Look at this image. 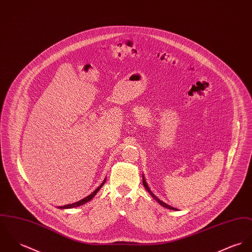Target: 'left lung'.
<instances>
[{
  "label": "left lung",
  "mask_w": 252,
  "mask_h": 252,
  "mask_svg": "<svg viewBox=\"0 0 252 252\" xmlns=\"http://www.w3.org/2000/svg\"><path fill=\"white\" fill-rule=\"evenodd\" d=\"M143 186L145 187V189H147V191L151 194V196H153V198H155L162 207H164V208H166V209H169V210H174V211H176L177 209L176 208H173V207H171V206H169V205H167L166 203H164V202H162L161 200H159L157 196L155 195L152 191H151V189H150V188L148 187V185H147V183H146V181H145V178H144V176H143Z\"/></svg>",
  "instance_id": "obj_1"
}]
</instances>
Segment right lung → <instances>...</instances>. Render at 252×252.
Listing matches in <instances>:
<instances>
[{
	"label": "right lung",
	"mask_w": 252,
	"mask_h": 252,
	"mask_svg": "<svg viewBox=\"0 0 252 252\" xmlns=\"http://www.w3.org/2000/svg\"><path fill=\"white\" fill-rule=\"evenodd\" d=\"M105 182H106V178L103 180V182L101 183V185L93 192V193H91L90 195L87 196V197H85L84 199H82V200H79L78 202H75V203H72V204H68V205H64V206H61V207H59V209H71V208H76V207H79V206H82V205H84L86 204L87 202H89V201H91L94 196L96 195V193L99 191V189L102 188V186L105 184Z\"/></svg>",
	"instance_id": "add662e5"
}]
</instances>
